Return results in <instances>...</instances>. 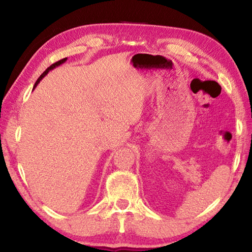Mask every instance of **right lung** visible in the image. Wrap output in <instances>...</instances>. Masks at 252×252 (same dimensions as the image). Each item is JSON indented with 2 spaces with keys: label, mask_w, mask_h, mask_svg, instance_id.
<instances>
[{
  "label": "right lung",
  "mask_w": 252,
  "mask_h": 252,
  "mask_svg": "<svg viewBox=\"0 0 252 252\" xmlns=\"http://www.w3.org/2000/svg\"><path fill=\"white\" fill-rule=\"evenodd\" d=\"M66 60H67V58H65V59H62V60H60V61H58V62H55V63H54V64H52V65H51L50 67H48V69H46V70H45V71L43 72V73H42V74H41V76H40V78H39V79H37V81H36V82H35V84H34V88H33V89H35V87H36V85L40 83V81H41L42 79H43V78H44V76H45L46 74H48V73H49V72H50L51 70H53V69H55V67H57V66H59V65H61V64H63V63H64V62L66 61Z\"/></svg>",
  "instance_id": "obj_1"
}]
</instances>
